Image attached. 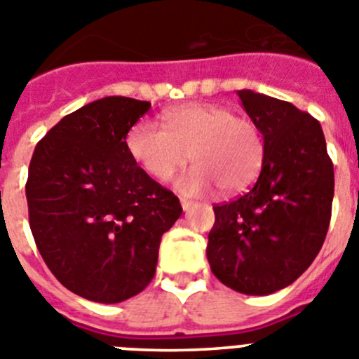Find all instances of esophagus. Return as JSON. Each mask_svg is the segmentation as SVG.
<instances>
[{
    "label": "esophagus",
    "instance_id": "1",
    "mask_svg": "<svg viewBox=\"0 0 359 359\" xmlns=\"http://www.w3.org/2000/svg\"><path fill=\"white\" fill-rule=\"evenodd\" d=\"M192 205H194V203L189 201V199H182V207H183V210H185V212H189L190 208H192Z\"/></svg>",
    "mask_w": 359,
    "mask_h": 359
}]
</instances>
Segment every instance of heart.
I'll return each mask as SVG.
<instances>
[{
    "label": "heart",
    "mask_w": 359,
    "mask_h": 359,
    "mask_svg": "<svg viewBox=\"0 0 359 359\" xmlns=\"http://www.w3.org/2000/svg\"><path fill=\"white\" fill-rule=\"evenodd\" d=\"M163 127L142 120L128 135L131 156L158 182H169L189 161L196 167L177 182L187 196L246 189L259 176L266 145L252 118L219 104H187L163 113Z\"/></svg>",
    "instance_id": "heart-1"
}]
</instances>
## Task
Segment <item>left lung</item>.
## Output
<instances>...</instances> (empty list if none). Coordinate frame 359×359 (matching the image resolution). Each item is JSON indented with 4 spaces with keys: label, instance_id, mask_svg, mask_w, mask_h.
I'll use <instances>...</instances> for the list:
<instances>
[{
    "label": "left lung",
    "instance_id": "8db88e82",
    "mask_svg": "<svg viewBox=\"0 0 359 359\" xmlns=\"http://www.w3.org/2000/svg\"><path fill=\"white\" fill-rule=\"evenodd\" d=\"M237 95L264 136V163L248 192L214 207L207 257L224 286L271 294L318 255L331 221L334 169L322 126L309 113L252 90Z\"/></svg>",
    "mask_w": 359,
    "mask_h": 359
}]
</instances>
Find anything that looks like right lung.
I'll use <instances>...</instances> for the list:
<instances>
[{
	"label": "right lung",
	"mask_w": 359,
	"mask_h": 359,
	"mask_svg": "<svg viewBox=\"0 0 359 359\" xmlns=\"http://www.w3.org/2000/svg\"><path fill=\"white\" fill-rule=\"evenodd\" d=\"M151 102L104 97L66 115L28 167L32 236L62 286L118 304L147 287L158 250L183 208L136 165L128 133Z\"/></svg>",
	"instance_id": "right-lung-1"
}]
</instances>
